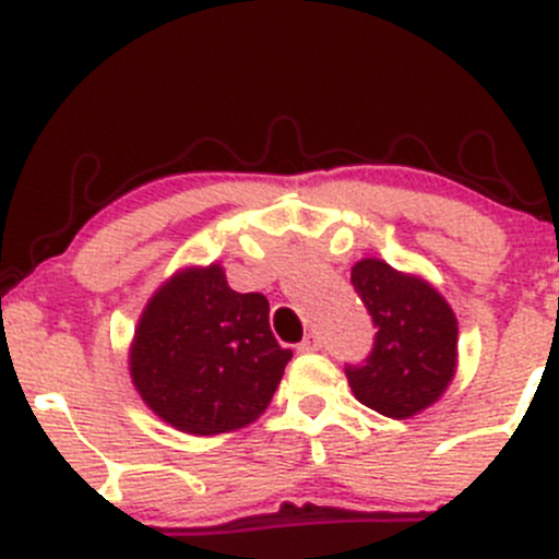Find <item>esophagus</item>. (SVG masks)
<instances>
[{"label": "esophagus", "instance_id": "esophagus-1", "mask_svg": "<svg viewBox=\"0 0 559 559\" xmlns=\"http://www.w3.org/2000/svg\"><path fill=\"white\" fill-rule=\"evenodd\" d=\"M321 348V341H319V335H316V332H311V335L306 337V341L300 343V346H297V352H302V354H311V352H319Z\"/></svg>", "mask_w": 559, "mask_h": 559}]
</instances>
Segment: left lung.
I'll return each instance as SVG.
<instances>
[{"label": "left lung", "instance_id": "obj_1", "mask_svg": "<svg viewBox=\"0 0 559 559\" xmlns=\"http://www.w3.org/2000/svg\"><path fill=\"white\" fill-rule=\"evenodd\" d=\"M352 284L376 326L373 352L346 365L354 397L392 419H408L447 392L456 370V316L436 286L362 259Z\"/></svg>", "mask_w": 559, "mask_h": 559}]
</instances>
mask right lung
I'll list each match as a JSON object with an SVG mask.
<instances>
[{"label": "right lung", "mask_w": 559, "mask_h": 559, "mask_svg": "<svg viewBox=\"0 0 559 559\" xmlns=\"http://www.w3.org/2000/svg\"><path fill=\"white\" fill-rule=\"evenodd\" d=\"M289 359L270 330L267 297L229 289L222 264H207L156 289L134 330L129 373L175 430L218 436L267 408Z\"/></svg>", "instance_id": "right-lung-1"}]
</instances>
